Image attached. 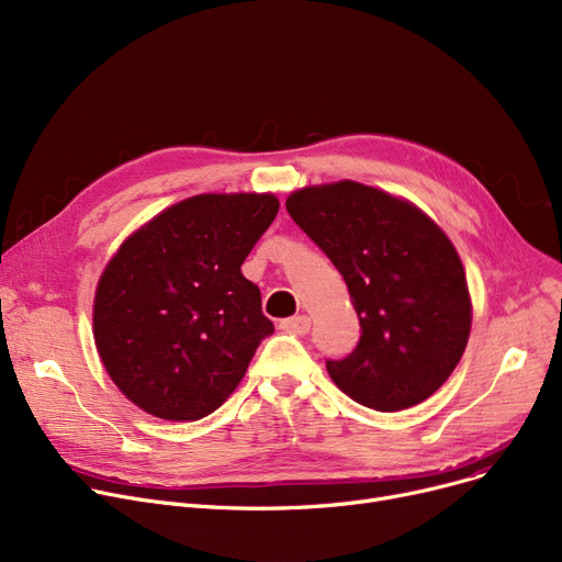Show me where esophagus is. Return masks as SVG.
<instances>
[{"label":"esophagus","instance_id":"obj_1","mask_svg":"<svg viewBox=\"0 0 562 562\" xmlns=\"http://www.w3.org/2000/svg\"><path fill=\"white\" fill-rule=\"evenodd\" d=\"M280 330L289 333V335H307L310 333V318L307 316H291V318H282L280 321Z\"/></svg>","mask_w":562,"mask_h":562}]
</instances>
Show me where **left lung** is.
Returning <instances> with one entry per match:
<instances>
[{
  "label": "left lung",
  "instance_id": "1",
  "mask_svg": "<svg viewBox=\"0 0 562 562\" xmlns=\"http://www.w3.org/2000/svg\"><path fill=\"white\" fill-rule=\"evenodd\" d=\"M286 212L344 276L360 318L358 346L326 360L335 385L378 412L435 394L471 330L464 269L447 234L417 206L358 182L291 193Z\"/></svg>",
  "mask_w": 562,
  "mask_h": 562
}]
</instances>
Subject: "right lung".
<instances>
[{
    "label": "right lung",
    "mask_w": 562,
    "mask_h": 562,
    "mask_svg": "<svg viewBox=\"0 0 562 562\" xmlns=\"http://www.w3.org/2000/svg\"><path fill=\"white\" fill-rule=\"evenodd\" d=\"M280 202L269 193L195 195L123 244L93 310L100 358L132 403L168 422L212 415L239 385L273 323L241 263Z\"/></svg>",
    "instance_id": "add662e5"
}]
</instances>
